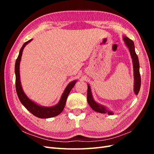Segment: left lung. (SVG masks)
I'll use <instances>...</instances> for the list:
<instances>
[{"label":"left lung","instance_id":"1","mask_svg":"<svg viewBox=\"0 0 154 154\" xmlns=\"http://www.w3.org/2000/svg\"><path fill=\"white\" fill-rule=\"evenodd\" d=\"M123 40L125 42V45L128 48L130 56L132 59L133 68H134V94L137 95L140 90L141 87V76L139 73V63L137 55L135 51V46L134 42L128 38L127 36H123ZM87 101L88 105H90L91 109L94 110L97 112H100L101 114H108L109 115H113L114 112L109 110L107 107L104 105L97 103L96 101L93 98V96L91 92V88L89 85H87Z\"/></svg>","mask_w":154,"mask_h":154}]
</instances>
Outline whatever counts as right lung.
I'll use <instances>...</instances> for the list:
<instances>
[{
    "instance_id": "obj_1",
    "label": "right lung",
    "mask_w": 154,
    "mask_h": 154,
    "mask_svg": "<svg viewBox=\"0 0 154 154\" xmlns=\"http://www.w3.org/2000/svg\"><path fill=\"white\" fill-rule=\"evenodd\" d=\"M32 39L28 40L26 42L23 44L22 47L21 48L19 54L18 56V58L16 60L15 62V77H16V91L17 93V95L18 98H19L21 103L25 106V108L29 110L31 114L36 117L40 118H53L54 116H57L59 115L60 113L63 111L65 105H66V101L67 99V96L71 92L72 87L76 84L77 80H74L71 82H70L66 88L63 92V94L61 96L58 103L52 106H42L38 104L35 103V101L30 100L28 97L26 96L25 92L23 91V88L22 87L21 82H20V62L21 60V57L22 55L23 50H24L25 46L31 42Z\"/></svg>"
}]
</instances>
